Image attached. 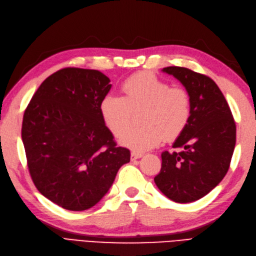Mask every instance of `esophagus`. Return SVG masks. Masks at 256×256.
<instances>
[{
	"instance_id": "1",
	"label": "esophagus",
	"mask_w": 256,
	"mask_h": 256,
	"mask_svg": "<svg viewBox=\"0 0 256 256\" xmlns=\"http://www.w3.org/2000/svg\"><path fill=\"white\" fill-rule=\"evenodd\" d=\"M142 156H144V154H141V153H136V152H132L130 153V159L132 160H136L138 158H141Z\"/></svg>"
}]
</instances>
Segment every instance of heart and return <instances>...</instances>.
I'll use <instances>...</instances> for the list:
<instances>
[{
  "mask_svg": "<svg viewBox=\"0 0 256 256\" xmlns=\"http://www.w3.org/2000/svg\"><path fill=\"white\" fill-rule=\"evenodd\" d=\"M123 96L108 94L100 102L103 122L120 142L134 152H146L182 134L192 115V101L186 90L171 86L150 72L132 74L123 82ZM144 110L142 127L126 126L134 112Z\"/></svg>",
  "mask_w": 256,
  "mask_h": 256,
  "instance_id": "1",
  "label": "heart"
}]
</instances>
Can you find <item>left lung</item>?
Here are the masks:
<instances>
[{"mask_svg": "<svg viewBox=\"0 0 256 256\" xmlns=\"http://www.w3.org/2000/svg\"><path fill=\"white\" fill-rule=\"evenodd\" d=\"M162 70L174 76L190 94L192 115L173 146L182 150H164L162 170L154 180L171 200L192 202L212 191L228 172L236 142L235 121L222 90L210 77L179 66Z\"/></svg>", "mask_w": 256, "mask_h": 256, "instance_id": "obj_1", "label": "left lung"}]
</instances>
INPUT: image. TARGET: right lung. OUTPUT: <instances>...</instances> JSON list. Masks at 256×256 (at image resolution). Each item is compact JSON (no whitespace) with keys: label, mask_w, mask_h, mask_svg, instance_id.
Listing matches in <instances>:
<instances>
[{"label":"right lung","mask_w":256,"mask_h":256,"mask_svg":"<svg viewBox=\"0 0 256 256\" xmlns=\"http://www.w3.org/2000/svg\"><path fill=\"white\" fill-rule=\"evenodd\" d=\"M110 82L96 70L62 68L43 81L24 112L28 171L38 191L63 209L99 202L130 159L101 117Z\"/></svg>","instance_id":"add662e5"}]
</instances>
